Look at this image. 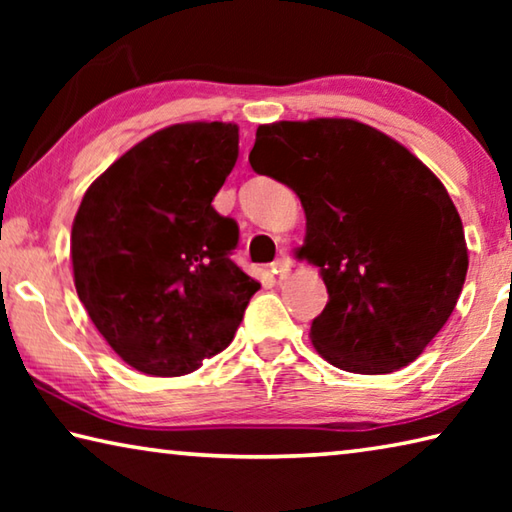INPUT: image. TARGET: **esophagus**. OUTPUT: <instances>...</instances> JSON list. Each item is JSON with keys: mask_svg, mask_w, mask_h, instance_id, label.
Returning <instances> with one entry per match:
<instances>
[{"mask_svg": "<svg viewBox=\"0 0 512 512\" xmlns=\"http://www.w3.org/2000/svg\"><path fill=\"white\" fill-rule=\"evenodd\" d=\"M271 268H273V273H275V275H280V277H287V275L291 273V257H289V255H282V257H277L275 262L271 264Z\"/></svg>", "mask_w": 512, "mask_h": 512, "instance_id": "esophagus-1", "label": "esophagus"}]
</instances>
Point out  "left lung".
Masks as SVG:
<instances>
[{"instance_id":"8db88e82","label":"left lung","mask_w":512,"mask_h":512,"mask_svg":"<svg viewBox=\"0 0 512 512\" xmlns=\"http://www.w3.org/2000/svg\"><path fill=\"white\" fill-rule=\"evenodd\" d=\"M250 167L298 194L300 257L329 293L311 343L332 366L386 375L431 343L461 296L467 246L443 183L393 137L354 119L257 128Z\"/></svg>"}]
</instances>
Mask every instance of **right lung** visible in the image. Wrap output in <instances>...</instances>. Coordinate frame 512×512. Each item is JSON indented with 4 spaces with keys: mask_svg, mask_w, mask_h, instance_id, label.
Listing matches in <instances>:
<instances>
[{
    "mask_svg": "<svg viewBox=\"0 0 512 512\" xmlns=\"http://www.w3.org/2000/svg\"><path fill=\"white\" fill-rule=\"evenodd\" d=\"M237 155L235 124L167 126L110 164L76 212V293L144 375H187L228 348L259 289L230 259L237 221L212 205Z\"/></svg>",
    "mask_w": 512,
    "mask_h": 512,
    "instance_id": "right-lung-1",
    "label": "right lung"
}]
</instances>
